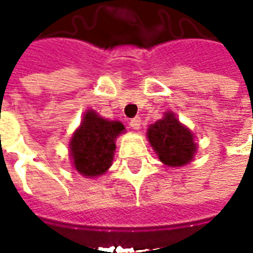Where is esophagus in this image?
<instances>
[{
	"label": "esophagus",
	"mask_w": 253,
	"mask_h": 253,
	"mask_svg": "<svg viewBox=\"0 0 253 253\" xmlns=\"http://www.w3.org/2000/svg\"><path fill=\"white\" fill-rule=\"evenodd\" d=\"M130 127L134 128V130H139L141 128V118H132L130 121Z\"/></svg>",
	"instance_id": "obj_1"
}]
</instances>
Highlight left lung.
Listing matches in <instances>:
<instances>
[{"label":"left lung","mask_w":253,"mask_h":253,"mask_svg":"<svg viewBox=\"0 0 253 253\" xmlns=\"http://www.w3.org/2000/svg\"><path fill=\"white\" fill-rule=\"evenodd\" d=\"M148 138L156 153L159 154V159L165 165H186L195 154L194 135L172 112H167L161 121L149 127Z\"/></svg>","instance_id":"1"}]
</instances>
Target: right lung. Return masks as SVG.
Instances as JSON below:
<instances>
[{"label":"right lung","instance_id":"1","mask_svg":"<svg viewBox=\"0 0 253 253\" xmlns=\"http://www.w3.org/2000/svg\"><path fill=\"white\" fill-rule=\"evenodd\" d=\"M123 131L125 126L121 122L107 121L88 111L70 142L73 164L77 172L88 177L103 175L114 159L116 137Z\"/></svg>","mask_w":253,"mask_h":253}]
</instances>
